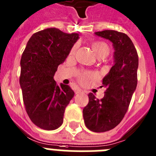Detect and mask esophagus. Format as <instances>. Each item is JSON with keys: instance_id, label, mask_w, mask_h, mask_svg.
<instances>
[{"instance_id": "esophagus-1", "label": "esophagus", "mask_w": 156, "mask_h": 156, "mask_svg": "<svg viewBox=\"0 0 156 156\" xmlns=\"http://www.w3.org/2000/svg\"><path fill=\"white\" fill-rule=\"evenodd\" d=\"M74 92H75V94H81V93H83V90H82L81 89H75V90H74Z\"/></svg>"}]
</instances>
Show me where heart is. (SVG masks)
Segmentation results:
<instances>
[{"label":"heart","instance_id":"heart-1","mask_svg":"<svg viewBox=\"0 0 156 156\" xmlns=\"http://www.w3.org/2000/svg\"><path fill=\"white\" fill-rule=\"evenodd\" d=\"M76 48L77 46L74 45L73 49L71 50V54H74V52L76 50ZM92 49H93L94 52V54L98 58H102V57H107L109 54V51H110V49H109L108 45L104 42H102V41H96V42L93 43L92 44ZM93 77L92 74H83L80 78V82L82 84H86L88 80H89L90 78H91Z\"/></svg>","mask_w":156,"mask_h":156}]
</instances>
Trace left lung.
<instances>
[{
    "label": "left lung",
    "instance_id": "obj_1",
    "mask_svg": "<svg viewBox=\"0 0 156 156\" xmlns=\"http://www.w3.org/2000/svg\"><path fill=\"white\" fill-rule=\"evenodd\" d=\"M94 34L112 42L115 64L102 79V85L107 88L104 98L99 100L90 93L89 102L82 113L87 128L94 132H105L119 125L127 111L137 87L139 57L126 34L115 30Z\"/></svg>",
    "mask_w": 156,
    "mask_h": 156
}]
</instances>
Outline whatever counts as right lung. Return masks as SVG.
<instances>
[{
    "label": "right lung",
    "mask_w": 156,
    "mask_h": 156,
    "mask_svg": "<svg viewBox=\"0 0 156 156\" xmlns=\"http://www.w3.org/2000/svg\"><path fill=\"white\" fill-rule=\"evenodd\" d=\"M79 34L48 28L32 35L21 59L20 86L29 117L36 126L51 131L63 122L65 109L74 97L68 86L54 81Z\"/></svg>",
    "instance_id": "1"
}]
</instances>
